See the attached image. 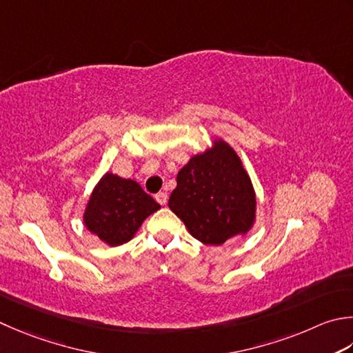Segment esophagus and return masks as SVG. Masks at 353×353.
I'll return each instance as SVG.
<instances>
[{
  "label": "esophagus",
  "mask_w": 353,
  "mask_h": 353,
  "mask_svg": "<svg viewBox=\"0 0 353 353\" xmlns=\"http://www.w3.org/2000/svg\"><path fill=\"white\" fill-rule=\"evenodd\" d=\"M154 199H156V202L159 203V205H167V200H168V196H167V192H157V194L154 196Z\"/></svg>",
  "instance_id": "obj_1"
}]
</instances>
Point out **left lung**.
<instances>
[{
	"label": "left lung",
	"instance_id": "1",
	"mask_svg": "<svg viewBox=\"0 0 353 353\" xmlns=\"http://www.w3.org/2000/svg\"><path fill=\"white\" fill-rule=\"evenodd\" d=\"M168 206L192 237L220 246L251 230L257 200L239 154L230 143L214 139L211 148L192 156L177 172Z\"/></svg>",
	"mask_w": 353,
	"mask_h": 353
}]
</instances>
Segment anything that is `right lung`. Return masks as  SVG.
Listing matches in <instances>:
<instances>
[{
    "label": "right lung",
    "mask_w": 353,
    "mask_h": 353,
    "mask_svg": "<svg viewBox=\"0 0 353 353\" xmlns=\"http://www.w3.org/2000/svg\"><path fill=\"white\" fill-rule=\"evenodd\" d=\"M157 210L161 205L136 181L105 172L88 199L84 225L103 243L119 246L133 239L143 220Z\"/></svg>",
    "instance_id": "1"
}]
</instances>
